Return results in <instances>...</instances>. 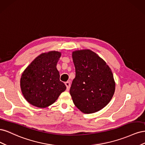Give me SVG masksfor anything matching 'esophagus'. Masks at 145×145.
<instances>
[{
	"mask_svg": "<svg viewBox=\"0 0 145 145\" xmlns=\"http://www.w3.org/2000/svg\"><path fill=\"white\" fill-rule=\"evenodd\" d=\"M65 84L66 85V86H67V89L68 91L70 88V86H71V83H70L69 82H67L65 83Z\"/></svg>",
	"mask_w": 145,
	"mask_h": 145,
	"instance_id": "obj_1",
	"label": "esophagus"
}]
</instances>
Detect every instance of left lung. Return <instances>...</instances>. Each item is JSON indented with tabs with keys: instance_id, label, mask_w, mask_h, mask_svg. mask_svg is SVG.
Wrapping results in <instances>:
<instances>
[{
	"instance_id": "8db88e82",
	"label": "left lung",
	"mask_w": 145,
	"mask_h": 145,
	"mask_svg": "<svg viewBox=\"0 0 145 145\" xmlns=\"http://www.w3.org/2000/svg\"><path fill=\"white\" fill-rule=\"evenodd\" d=\"M72 57L76 69L70 94L75 106L85 114L97 112L110 102L116 83L105 60L90 50H76Z\"/></svg>"
}]
</instances>
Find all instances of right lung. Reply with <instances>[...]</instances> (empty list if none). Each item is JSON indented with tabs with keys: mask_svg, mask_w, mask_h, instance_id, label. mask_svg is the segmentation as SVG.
<instances>
[{
	"mask_svg": "<svg viewBox=\"0 0 145 145\" xmlns=\"http://www.w3.org/2000/svg\"><path fill=\"white\" fill-rule=\"evenodd\" d=\"M61 52L51 51L37 56L22 74L20 88L31 105L44 108L53 104L67 89L56 68Z\"/></svg>",
	"mask_w": 145,
	"mask_h": 145,
	"instance_id": "right-lung-1",
	"label": "right lung"
}]
</instances>
